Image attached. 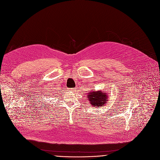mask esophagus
I'll use <instances>...</instances> for the list:
<instances>
[{"instance_id": "obj_1", "label": "esophagus", "mask_w": 160, "mask_h": 160, "mask_svg": "<svg viewBox=\"0 0 160 160\" xmlns=\"http://www.w3.org/2000/svg\"><path fill=\"white\" fill-rule=\"evenodd\" d=\"M72 90L73 91H75V90H76V88H72Z\"/></svg>"}]
</instances>
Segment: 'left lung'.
Wrapping results in <instances>:
<instances>
[{
	"label": "left lung",
	"instance_id": "left-lung-1",
	"mask_svg": "<svg viewBox=\"0 0 160 160\" xmlns=\"http://www.w3.org/2000/svg\"><path fill=\"white\" fill-rule=\"evenodd\" d=\"M87 98L91 106L95 108L103 107L108 99V93L101 90H90L87 93Z\"/></svg>",
	"mask_w": 160,
	"mask_h": 160
}]
</instances>
